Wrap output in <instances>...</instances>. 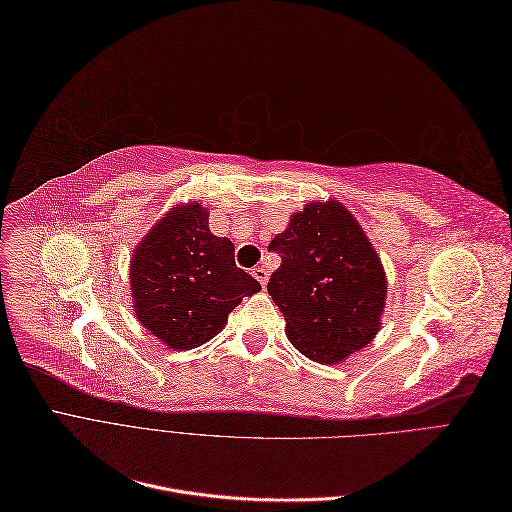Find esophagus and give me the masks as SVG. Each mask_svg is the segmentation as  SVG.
<instances>
[{
    "mask_svg": "<svg viewBox=\"0 0 512 512\" xmlns=\"http://www.w3.org/2000/svg\"><path fill=\"white\" fill-rule=\"evenodd\" d=\"M252 275L256 277V280H258L262 286H267V282H269V271H267L265 267H254V269H252Z\"/></svg>",
    "mask_w": 512,
    "mask_h": 512,
    "instance_id": "obj_1",
    "label": "esophagus"
}]
</instances>
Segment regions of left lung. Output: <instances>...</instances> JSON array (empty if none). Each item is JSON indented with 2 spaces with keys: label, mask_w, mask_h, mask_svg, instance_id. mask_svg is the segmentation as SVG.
<instances>
[{
  "label": "left lung",
  "mask_w": 512,
  "mask_h": 512,
  "mask_svg": "<svg viewBox=\"0 0 512 512\" xmlns=\"http://www.w3.org/2000/svg\"><path fill=\"white\" fill-rule=\"evenodd\" d=\"M282 265L267 284L286 335L307 359L331 365L365 348L380 329L386 275L352 213L309 203L271 241Z\"/></svg>",
  "instance_id": "8db88e82"
}]
</instances>
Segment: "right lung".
I'll use <instances>...</instances> for the list:
<instances>
[{"label":"right lung","instance_id":"right-lung-1","mask_svg":"<svg viewBox=\"0 0 512 512\" xmlns=\"http://www.w3.org/2000/svg\"><path fill=\"white\" fill-rule=\"evenodd\" d=\"M130 282L138 322L175 350L209 342L243 297L260 290L235 265V245L211 235L200 203L175 207L147 232L132 256Z\"/></svg>","mask_w":512,"mask_h":512}]
</instances>
